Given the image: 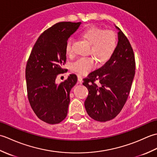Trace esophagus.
Segmentation results:
<instances>
[{
	"instance_id": "esophagus-1",
	"label": "esophagus",
	"mask_w": 157,
	"mask_h": 157,
	"mask_svg": "<svg viewBox=\"0 0 157 157\" xmlns=\"http://www.w3.org/2000/svg\"><path fill=\"white\" fill-rule=\"evenodd\" d=\"M78 79L79 84H82V78L81 75H78Z\"/></svg>"
}]
</instances>
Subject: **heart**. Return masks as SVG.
Masks as SVG:
<instances>
[{"instance_id": "1", "label": "heart", "mask_w": 157, "mask_h": 157, "mask_svg": "<svg viewBox=\"0 0 157 157\" xmlns=\"http://www.w3.org/2000/svg\"><path fill=\"white\" fill-rule=\"evenodd\" d=\"M81 36L90 44V52L94 55L101 63H105L111 59L114 53L117 40L115 32L109 29L90 26L81 33ZM72 39L69 38L65 44L66 54L73 55L71 48ZM94 56L82 57L77 60L71 65V70L78 75H86L96 66V60Z\"/></svg>"}]
</instances>
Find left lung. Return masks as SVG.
I'll return each mask as SVG.
<instances>
[{"label": "left lung", "instance_id": "1", "mask_svg": "<svg viewBox=\"0 0 157 157\" xmlns=\"http://www.w3.org/2000/svg\"><path fill=\"white\" fill-rule=\"evenodd\" d=\"M118 43L109 61L83 79L88 90L84 106L95 121L105 122L121 112L131 90L135 75L134 53L125 34L118 27ZM98 81L99 84H96Z\"/></svg>", "mask_w": 157, "mask_h": 157}]
</instances>
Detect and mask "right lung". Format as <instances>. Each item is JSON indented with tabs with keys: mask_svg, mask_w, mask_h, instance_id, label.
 <instances>
[{
	"mask_svg": "<svg viewBox=\"0 0 157 157\" xmlns=\"http://www.w3.org/2000/svg\"><path fill=\"white\" fill-rule=\"evenodd\" d=\"M80 24L63 21L53 25L39 36L28 60L25 79L29 104L36 116L49 124L59 123L67 115L70 90L78 78L70 74L59 84L56 79L67 71L62 68L66 63L65 44Z\"/></svg>",
	"mask_w": 157,
	"mask_h": 157,
	"instance_id": "obj_1",
	"label": "right lung"
}]
</instances>
